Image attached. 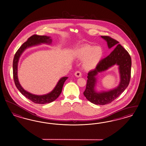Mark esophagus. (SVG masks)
Returning a JSON list of instances; mask_svg holds the SVG:
<instances>
[{"mask_svg":"<svg viewBox=\"0 0 146 146\" xmlns=\"http://www.w3.org/2000/svg\"><path fill=\"white\" fill-rule=\"evenodd\" d=\"M74 75H75V76H76L78 78H79V77L81 76V73L79 71H76L75 72Z\"/></svg>","mask_w":146,"mask_h":146,"instance_id":"34e87169","label":"esophagus"}]
</instances>
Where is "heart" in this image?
Segmentation results:
<instances>
[{
    "mask_svg": "<svg viewBox=\"0 0 146 146\" xmlns=\"http://www.w3.org/2000/svg\"><path fill=\"white\" fill-rule=\"evenodd\" d=\"M104 52L100 46L85 45L76 49L74 52L75 57L84 60L82 66L84 69L91 70L95 68L102 60Z\"/></svg>",
    "mask_w": 146,
    "mask_h": 146,
    "instance_id": "b5f03b06",
    "label": "heart"
}]
</instances>
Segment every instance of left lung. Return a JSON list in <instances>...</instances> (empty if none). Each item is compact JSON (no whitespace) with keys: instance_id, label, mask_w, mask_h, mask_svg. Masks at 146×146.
Here are the masks:
<instances>
[{"instance_id":"1","label":"left lung","mask_w":146,"mask_h":146,"mask_svg":"<svg viewBox=\"0 0 146 146\" xmlns=\"http://www.w3.org/2000/svg\"><path fill=\"white\" fill-rule=\"evenodd\" d=\"M101 37L107 42L109 49L112 47L115 48L109 56L101 60L95 69L88 73L86 88L84 95L89 101L96 105L110 103L124 92L129 83L132 65L131 58L129 53L117 40L106 36ZM115 65L119 66L120 84L115 89L108 91L97 92L96 88L98 74Z\"/></svg>"}]
</instances>
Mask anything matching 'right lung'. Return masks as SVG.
<instances>
[{
	"label": "right lung",
	"instance_id": "right-lung-1",
	"mask_svg": "<svg viewBox=\"0 0 146 146\" xmlns=\"http://www.w3.org/2000/svg\"><path fill=\"white\" fill-rule=\"evenodd\" d=\"M52 43V39L51 37L47 36H39L37 35L31 36L26 42H25L20 48L18 49L16 53L15 54L13 62V78L15 84L20 92L23 96L36 104H44L46 103H49L56 100L62 92L63 85L65 81L68 78L67 76L62 77L58 81L57 84L53 90L46 94L42 95H37L29 93L22 88V86L19 82L18 76V62L20 57L22 53L26 49L28 48L35 46L41 44H51Z\"/></svg>",
	"mask_w": 146,
	"mask_h": 146
}]
</instances>
